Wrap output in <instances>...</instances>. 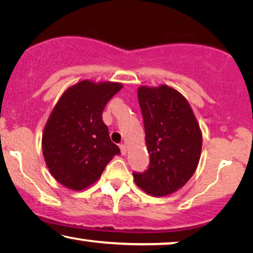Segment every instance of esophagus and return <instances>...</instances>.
<instances>
[{
	"instance_id": "34e87169",
	"label": "esophagus",
	"mask_w": 253,
	"mask_h": 253,
	"mask_svg": "<svg viewBox=\"0 0 253 253\" xmlns=\"http://www.w3.org/2000/svg\"><path fill=\"white\" fill-rule=\"evenodd\" d=\"M119 148H120V151H122V154L125 156V154L127 153V146L125 144H120Z\"/></svg>"
}]
</instances>
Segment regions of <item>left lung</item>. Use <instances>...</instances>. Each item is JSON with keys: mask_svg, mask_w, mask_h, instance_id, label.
Wrapping results in <instances>:
<instances>
[{"mask_svg": "<svg viewBox=\"0 0 253 253\" xmlns=\"http://www.w3.org/2000/svg\"><path fill=\"white\" fill-rule=\"evenodd\" d=\"M137 95L150 164L146 170L134 171L133 176L146 193L164 197L179 190L194 174L202 134L190 104L176 89L142 86Z\"/></svg>", "mask_w": 253, "mask_h": 253, "instance_id": "8db88e82", "label": "left lung"}]
</instances>
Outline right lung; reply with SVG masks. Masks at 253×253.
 <instances>
[{
    "instance_id": "add662e5",
    "label": "right lung",
    "mask_w": 253,
    "mask_h": 253,
    "mask_svg": "<svg viewBox=\"0 0 253 253\" xmlns=\"http://www.w3.org/2000/svg\"><path fill=\"white\" fill-rule=\"evenodd\" d=\"M122 87L118 83L82 81L60 97L44 128L42 148L52 176L62 185L84 190L120 154L109 136L102 112Z\"/></svg>"
}]
</instances>
